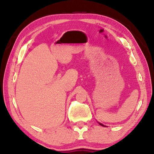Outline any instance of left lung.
<instances>
[{
    "mask_svg": "<svg viewBox=\"0 0 154 154\" xmlns=\"http://www.w3.org/2000/svg\"><path fill=\"white\" fill-rule=\"evenodd\" d=\"M98 123H99V122H98ZM100 123V125H102V126H104V127H106V126H105V125H103V124H102V123Z\"/></svg>",
    "mask_w": 154,
    "mask_h": 154,
    "instance_id": "obj_1",
    "label": "left lung"
}]
</instances>
